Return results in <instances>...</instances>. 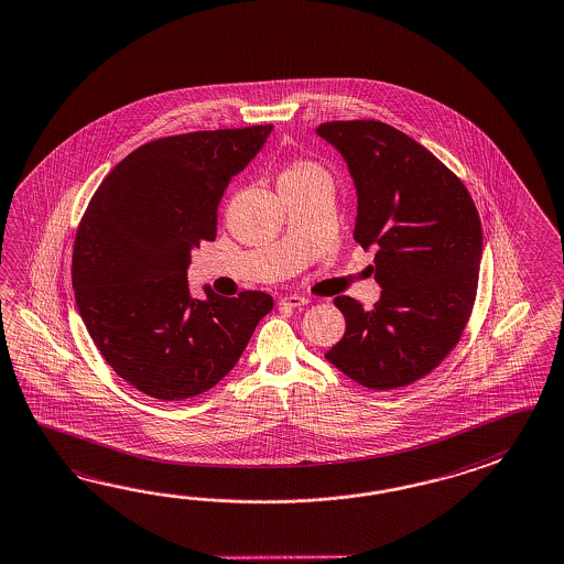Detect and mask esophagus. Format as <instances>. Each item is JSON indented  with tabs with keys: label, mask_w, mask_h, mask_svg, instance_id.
Returning a JSON list of instances; mask_svg holds the SVG:
<instances>
[{
	"label": "esophagus",
	"mask_w": 564,
	"mask_h": 564,
	"mask_svg": "<svg viewBox=\"0 0 564 564\" xmlns=\"http://www.w3.org/2000/svg\"><path fill=\"white\" fill-rule=\"evenodd\" d=\"M310 300H305V297H301V295H285V297H281L279 300V305H288V307H301V305H305Z\"/></svg>",
	"instance_id": "1"
}]
</instances>
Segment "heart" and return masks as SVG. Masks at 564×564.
Listing matches in <instances>:
<instances>
[{"instance_id":"obj_1","label":"heart","mask_w":564,"mask_h":564,"mask_svg":"<svg viewBox=\"0 0 564 564\" xmlns=\"http://www.w3.org/2000/svg\"><path fill=\"white\" fill-rule=\"evenodd\" d=\"M310 175H326L324 170L317 163L300 160V162L289 163L285 172L281 174V180H297V177H310Z\"/></svg>"}]
</instances>
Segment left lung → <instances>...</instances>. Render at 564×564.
I'll return each mask as SVG.
<instances>
[{"label":"left lung","instance_id":"obj_1","mask_svg":"<svg viewBox=\"0 0 564 564\" xmlns=\"http://www.w3.org/2000/svg\"><path fill=\"white\" fill-rule=\"evenodd\" d=\"M348 163L358 216L354 238L375 249V310L334 300L346 334L327 362L366 389L413 384L443 362L474 310L481 223L464 182L421 143L382 121L315 129Z\"/></svg>","mask_w":564,"mask_h":564}]
</instances>
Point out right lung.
I'll return each instance as SVG.
<instances>
[{"mask_svg":"<svg viewBox=\"0 0 564 564\" xmlns=\"http://www.w3.org/2000/svg\"><path fill=\"white\" fill-rule=\"evenodd\" d=\"M273 126L194 131L141 145L88 202L73 251L76 307L105 362L160 401L213 389L273 310L263 291L189 295L192 249L216 238L232 175Z\"/></svg>","mask_w":564,"mask_h":564,"instance_id":"right-lung-1","label":"right lung"}]
</instances>
